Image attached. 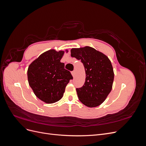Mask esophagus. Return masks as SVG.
Masks as SVG:
<instances>
[{
    "label": "esophagus",
    "instance_id": "34e87169",
    "mask_svg": "<svg viewBox=\"0 0 146 146\" xmlns=\"http://www.w3.org/2000/svg\"><path fill=\"white\" fill-rule=\"evenodd\" d=\"M71 74H72V76L74 77L75 75H76V72H75V70H73V71H72V72H71Z\"/></svg>",
    "mask_w": 146,
    "mask_h": 146
}]
</instances>
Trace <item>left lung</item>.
<instances>
[{
	"label": "left lung",
	"instance_id": "obj_1",
	"mask_svg": "<svg viewBox=\"0 0 146 146\" xmlns=\"http://www.w3.org/2000/svg\"><path fill=\"white\" fill-rule=\"evenodd\" d=\"M70 55L80 60L85 70V83L76 88L79 100L86 107H98L112 89L114 72L111 61L102 53L88 46L72 48Z\"/></svg>",
	"mask_w": 146,
	"mask_h": 146
}]
</instances>
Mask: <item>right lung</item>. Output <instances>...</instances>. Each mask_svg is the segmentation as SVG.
<instances>
[{
    "label": "right lung",
    "instance_id": "right-lung-1",
    "mask_svg": "<svg viewBox=\"0 0 146 146\" xmlns=\"http://www.w3.org/2000/svg\"><path fill=\"white\" fill-rule=\"evenodd\" d=\"M63 51L50 50L43 53L29 66V85L38 98L47 104L60 100L72 76L60 60Z\"/></svg>",
    "mask_w": 146,
    "mask_h": 146
}]
</instances>
